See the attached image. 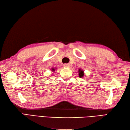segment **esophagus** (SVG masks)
<instances>
[{"label":"esophagus","instance_id":"34e87169","mask_svg":"<svg viewBox=\"0 0 130 130\" xmlns=\"http://www.w3.org/2000/svg\"><path fill=\"white\" fill-rule=\"evenodd\" d=\"M63 66H64L65 68H68V67H69V66H70V64H65L63 65Z\"/></svg>","mask_w":130,"mask_h":130}]
</instances>
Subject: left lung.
<instances>
[{
	"instance_id": "left-lung-1",
	"label": "left lung",
	"mask_w": 130,
	"mask_h": 130,
	"mask_svg": "<svg viewBox=\"0 0 130 130\" xmlns=\"http://www.w3.org/2000/svg\"><path fill=\"white\" fill-rule=\"evenodd\" d=\"M79 75L80 77H83L84 75V72L83 70H81V69H80L79 70Z\"/></svg>"
}]
</instances>
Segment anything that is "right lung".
I'll return each mask as SVG.
<instances>
[{"label":"right lung","instance_id":"right-lung-1","mask_svg":"<svg viewBox=\"0 0 130 130\" xmlns=\"http://www.w3.org/2000/svg\"><path fill=\"white\" fill-rule=\"evenodd\" d=\"M55 69H54V68H52V69H51V71H52L53 72L55 71Z\"/></svg>","mask_w":130,"mask_h":130}]
</instances>
